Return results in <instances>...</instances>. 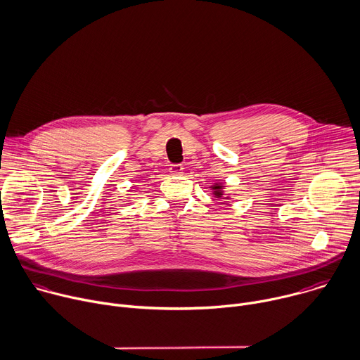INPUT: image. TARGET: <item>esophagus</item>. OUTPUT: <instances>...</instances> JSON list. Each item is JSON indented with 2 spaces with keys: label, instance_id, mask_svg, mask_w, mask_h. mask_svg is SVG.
Listing matches in <instances>:
<instances>
[{
  "label": "esophagus",
  "instance_id": "34e87169",
  "mask_svg": "<svg viewBox=\"0 0 360 360\" xmlns=\"http://www.w3.org/2000/svg\"><path fill=\"white\" fill-rule=\"evenodd\" d=\"M183 170H184V167L180 163H176V165L170 166V174H173V176H181Z\"/></svg>",
  "mask_w": 360,
  "mask_h": 360
}]
</instances>
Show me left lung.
I'll list each match as a JSON object with an SVG mask.
<instances>
[{"label":"left lung","mask_w":360,"mask_h":360,"mask_svg":"<svg viewBox=\"0 0 360 360\" xmlns=\"http://www.w3.org/2000/svg\"><path fill=\"white\" fill-rule=\"evenodd\" d=\"M212 188L215 190V191H214V194H215V195H219V197H220V195L223 194V191H221V186H212Z\"/></svg>","instance_id":"8db88e82"}]
</instances>
